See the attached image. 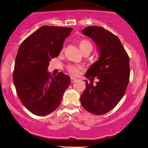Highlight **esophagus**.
<instances>
[{"mask_svg": "<svg viewBox=\"0 0 148 148\" xmlns=\"http://www.w3.org/2000/svg\"><path fill=\"white\" fill-rule=\"evenodd\" d=\"M77 79H75L73 77L71 78V82L72 84H73V83H75V82H77Z\"/></svg>", "mask_w": 148, "mask_h": 148, "instance_id": "34e87169", "label": "esophagus"}]
</instances>
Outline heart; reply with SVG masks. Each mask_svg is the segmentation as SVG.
<instances>
[{"instance_id": "obj_1", "label": "heart", "mask_w": 148, "mask_h": 148, "mask_svg": "<svg viewBox=\"0 0 148 148\" xmlns=\"http://www.w3.org/2000/svg\"><path fill=\"white\" fill-rule=\"evenodd\" d=\"M79 46L83 53L86 52H91L92 50V45L90 43V41L87 40H81L79 43ZM66 69L71 75L73 76L79 75L80 74L81 71L82 69V67L81 66L73 65V64H69L66 67Z\"/></svg>"}]
</instances>
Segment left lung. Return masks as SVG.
Returning <instances> with one entry per match:
<instances>
[{
    "label": "left lung",
    "mask_w": 148,
    "mask_h": 148,
    "mask_svg": "<svg viewBox=\"0 0 148 148\" xmlns=\"http://www.w3.org/2000/svg\"><path fill=\"white\" fill-rule=\"evenodd\" d=\"M100 50V58L87 71L86 87L80 98L82 106L96 115L106 114L116 106L126 92L130 76L129 58L119 38L102 27L82 30ZM99 79L96 86L92 82Z\"/></svg>",
    "instance_id": "8db88e82"
}]
</instances>
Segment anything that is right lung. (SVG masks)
Returning <instances> with one entry per match:
<instances>
[{"label":"right lung","instance_id":"obj_1","mask_svg":"<svg viewBox=\"0 0 148 148\" xmlns=\"http://www.w3.org/2000/svg\"><path fill=\"white\" fill-rule=\"evenodd\" d=\"M73 28L42 26L20 45L15 58L13 82L18 97L34 114L44 116L55 110L71 79L62 73L52 77L50 60L58 56Z\"/></svg>","mask_w":148,"mask_h":148}]
</instances>
